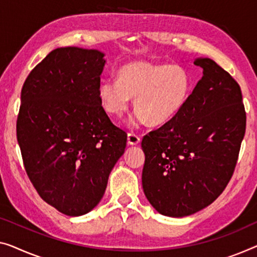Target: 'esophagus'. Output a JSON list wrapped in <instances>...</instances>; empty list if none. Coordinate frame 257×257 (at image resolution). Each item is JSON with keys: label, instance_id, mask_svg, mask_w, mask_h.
Returning <instances> with one entry per match:
<instances>
[{"label": "esophagus", "instance_id": "obj_1", "mask_svg": "<svg viewBox=\"0 0 257 257\" xmlns=\"http://www.w3.org/2000/svg\"><path fill=\"white\" fill-rule=\"evenodd\" d=\"M140 142H141V137L139 135H136V134H134V133L128 134V143L130 145H136V144H139Z\"/></svg>", "mask_w": 257, "mask_h": 257}]
</instances>
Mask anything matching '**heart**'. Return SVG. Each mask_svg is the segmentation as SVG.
I'll list each match as a JSON object with an SVG mask.
<instances>
[{"label":"heart","instance_id":"heart-1","mask_svg":"<svg viewBox=\"0 0 257 257\" xmlns=\"http://www.w3.org/2000/svg\"><path fill=\"white\" fill-rule=\"evenodd\" d=\"M193 83L185 69L171 63L133 61L117 71V80L99 84L98 95L102 108L110 116L121 117L132 98L139 110L137 121L164 124L186 105Z\"/></svg>","mask_w":257,"mask_h":257}]
</instances>
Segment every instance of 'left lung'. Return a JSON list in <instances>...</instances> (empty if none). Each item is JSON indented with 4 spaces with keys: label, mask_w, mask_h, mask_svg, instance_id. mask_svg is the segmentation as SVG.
Returning a JSON list of instances; mask_svg holds the SVG:
<instances>
[{
    "label": "left lung",
    "mask_w": 257,
    "mask_h": 257,
    "mask_svg": "<svg viewBox=\"0 0 257 257\" xmlns=\"http://www.w3.org/2000/svg\"><path fill=\"white\" fill-rule=\"evenodd\" d=\"M186 105L142 140L144 194L159 213L185 217L206 208L231 180L246 132L239 84L208 57Z\"/></svg>",
    "instance_id": "left-lung-1"
}]
</instances>
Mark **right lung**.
Returning a JSON list of instances; mask_svg holds the SVG:
<instances>
[{"label":"right lung","instance_id":"1","mask_svg":"<svg viewBox=\"0 0 257 257\" xmlns=\"http://www.w3.org/2000/svg\"><path fill=\"white\" fill-rule=\"evenodd\" d=\"M104 56L56 48L22 89L17 141L25 171L40 197L67 216L97 206L127 145V134L112 123L98 95Z\"/></svg>","mask_w":257,"mask_h":257}]
</instances>
